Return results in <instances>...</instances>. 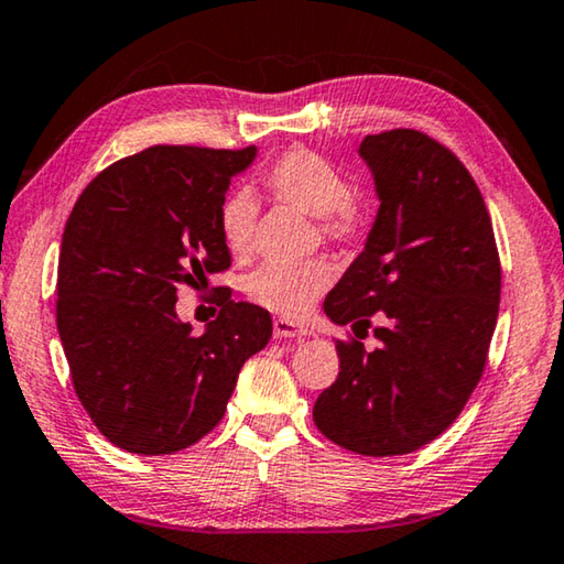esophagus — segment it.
I'll return each instance as SVG.
<instances>
[{"label": "esophagus", "mask_w": 564, "mask_h": 564, "mask_svg": "<svg viewBox=\"0 0 564 564\" xmlns=\"http://www.w3.org/2000/svg\"><path fill=\"white\" fill-rule=\"evenodd\" d=\"M273 336L275 338H303V336H311V330L303 324H296V321L275 318L273 321Z\"/></svg>", "instance_id": "1"}]
</instances>
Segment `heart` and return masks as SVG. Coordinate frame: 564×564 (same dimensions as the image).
<instances>
[{"label":"heart","mask_w":564,"mask_h":564,"mask_svg":"<svg viewBox=\"0 0 564 564\" xmlns=\"http://www.w3.org/2000/svg\"><path fill=\"white\" fill-rule=\"evenodd\" d=\"M265 191L283 203L318 218L330 240L361 234V210L348 200V183L338 170L311 150H289L263 173ZM258 205L248 191H234L220 203L218 226L223 243L234 256H246L253 240ZM334 281L328 261L268 263L248 279V299L283 318H301Z\"/></svg>","instance_id":"b5f03b06"}]
</instances>
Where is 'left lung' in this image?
<instances>
[{"instance_id":"8db88e82","label":"left lung","mask_w":564,"mask_h":564,"mask_svg":"<svg viewBox=\"0 0 564 564\" xmlns=\"http://www.w3.org/2000/svg\"><path fill=\"white\" fill-rule=\"evenodd\" d=\"M379 213L359 258L324 301L351 341L316 399L318 432L348 452L397 457L436 440L481 379L499 314L502 268L475 177L419 130L366 135ZM380 344H360L370 316Z\"/></svg>"}]
</instances>
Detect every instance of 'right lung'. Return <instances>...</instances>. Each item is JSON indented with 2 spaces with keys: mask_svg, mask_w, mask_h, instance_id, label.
<instances>
[{
  "mask_svg": "<svg viewBox=\"0 0 564 564\" xmlns=\"http://www.w3.org/2000/svg\"><path fill=\"white\" fill-rule=\"evenodd\" d=\"M256 153L148 148L105 167L69 213L57 330L77 399L124 452L158 457L203 440L273 334L265 308L228 291L200 336L175 311L183 285L230 265L220 203Z\"/></svg>",
  "mask_w": 564,
  "mask_h": 564,
  "instance_id": "obj_1",
  "label": "right lung"
}]
</instances>
